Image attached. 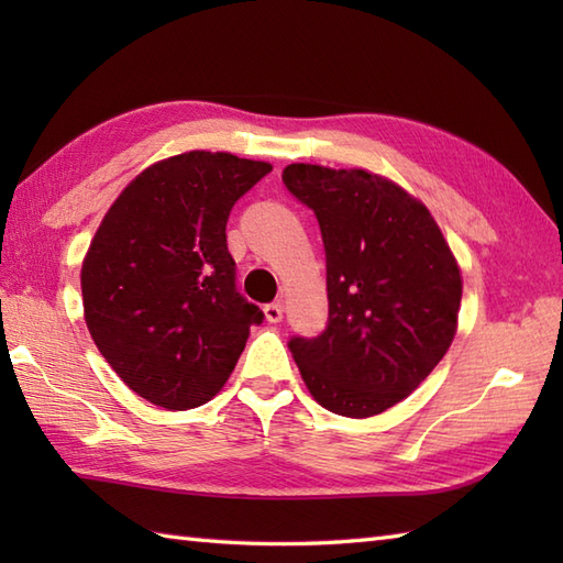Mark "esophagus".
I'll return each mask as SVG.
<instances>
[{"instance_id":"obj_1","label":"esophagus","mask_w":563,"mask_h":563,"mask_svg":"<svg viewBox=\"0 0 563 563\" xmlns=\"http://www.w3.org/2000/svg\"><path fill=\"white\" fill-rule=\"evenodd\" d=\"M263 314H266V319L271 321V324H278V321L283 319V305L280 302H271L263 307Z\"/></svg>"}]
</instances>
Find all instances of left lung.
<instances>
[{
	"label": "left lung",
	"mask_w": 563,
	"mask_h": 563,
	"mask_svg": "<svg viewBox=\"0 0 563 563\" xmlns=\"http://www.w3.org/2000/svg\"><path fill=\"white\" fill-rule=\"evenodd\" d=\"M283 184L317 214L327 251V329L288 341L305 385L339 416L387 411L450 349L457 261L426 206L387 178L290 164Z\"/></svg>",
	"instance_id": "obj_1"
}]
</instances>
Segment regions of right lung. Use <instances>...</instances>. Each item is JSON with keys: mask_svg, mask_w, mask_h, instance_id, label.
<instances>
[{"mask_svg": "<svg viewBox=\"0 0 563 563\" xmlns=\"http://www.w3.org/2000/svg\"><path fill=\"white\" fill-rule=\"evenodd\" d=\"M273 169L186 152L142 172L106 212L81 266L84 317L125 385L169 411L210 401L263 312L236 290L234 202Z\"/></svg>", "mask_w": 563, "mask_h": 563, "instance_id": "add662e5", "label": "right lung"}]
</instances>
